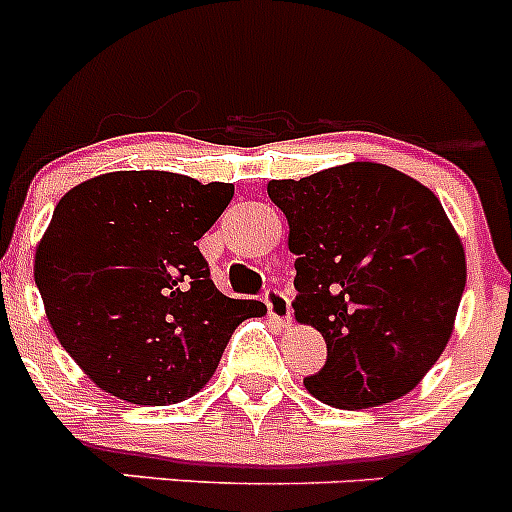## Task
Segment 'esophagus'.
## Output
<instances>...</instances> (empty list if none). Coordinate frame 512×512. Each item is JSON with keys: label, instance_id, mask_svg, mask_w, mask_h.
<instances>
[{"label": "esophagus", "instance_id": "34e87169", "mask_svg": "<svg viewBox=\"0 0 512 512\" xmlns=\"http://www.w3.org/2000/svg\"><path fill=\"white\" fill-rule=\"evenodd\" d=\"M264 302L266 307H269V315L277 320V323H289V320H292V300L287 297V292H282L279 287L266 289Z\"/></svg>", "mask_w": 512, "mask_h": 512}]
</instances>
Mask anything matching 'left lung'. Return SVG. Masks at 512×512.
I'll use <instances>...</instances> for the list:
<instances>
[{
  "label": "left lung",
  "instance_id": "8db88e82",
  "mask_svg": "<svg viewBox=\"0 0 512 512\" xmlns=\"http://www.w3.org/2000/svg\"><path fill=\"white\" fill-rule=\"evenodd\" d=\"M295 253L292 302L328 346L310 395L333 408H377L408 395L454 330L467 261L436 194L402 171L356 161L274 179Z\"/></svg>",
  "mask_w": 512,
  "mask_h": 512
}]
</instances>
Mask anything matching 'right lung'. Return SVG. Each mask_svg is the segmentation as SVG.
Listing matches in <instances>:
<instances>
[{"mask_svg":"<svg viewBox=\"0 0 512 512\" xmlns=\"http://www.w3.org/2000/svg\"><path fill=\"white\" fill-rule=\"evenodd\" d=\"M233 184L115 171L63 194L35 253V284L61 346L104 392L171 405L200 392L233 330L264 305L212 284L202 235Z\"/></svg>","mask_w":512,"mask_h":512,"instance_id":"1","label":"right lung"}]
</instances>
